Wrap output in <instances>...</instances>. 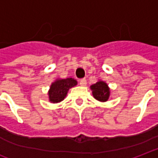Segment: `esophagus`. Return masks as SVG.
<instances>
[{
    "instance_id": "34e87169",
    "label": "esophagus",
    "mask_w": 158,
    "mask_h": 158,
    "mask_svg": "<svg viewBox=\"0 0 158 158\" xmlns=\"http://www.w3.org/2000/svg\"><path fill=\"white\" fill-rule=\"evenodd\" d=\"M87 84V80L85 79H80V81H79V84L81 85V86H85Z\"/></svg>"
}]
</instances>
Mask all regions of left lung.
Masks as SVG:
<instances>
[{"label":"left lung","mask_w":158,"mask_h":158,"mask_svg":"<svg viewBox=\"0 0 158 158\" xmlns=\"http://www.w3.org/2000/svg\"><path fill=\"white\" fill-rule=\"evenodd\" d=\"M93 90V95L97 100L105 102L109 97V89L106 83L103 81H98L91 86Z\"/></svg>","instance_id":"1"}]
</instances>
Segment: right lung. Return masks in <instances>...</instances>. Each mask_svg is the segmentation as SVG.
I'll return each instance as SVG.
<instances>
[{"mask_svg":"<svg viewBox=\"0 0 158 158\" xmlns=\"http://www.w3.org/2000/svg\"><path fill=\"white\" fill-rule=\"evenodd\" d=\"M77 84V81L72 78L65 79H58L54 82L49 91V98L52 103H58L65 98L68 90Z\"/></svg>","mask_w":158,"mask_h":158,"instance_id":"1","label":"right lung"}]
</instances>
